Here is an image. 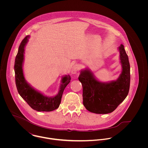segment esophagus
<instances>
[{"label":"esophagus","mask_w":148,"mask_h":148,"mask_svg":"<svg viewBox=\"0 0 148 148\" xmlns=\"http://www.w3.org/2000/svg\"><path fill=\"white\" fill-rule=\"evenodd\" d=\"M79 66L78 65L75 64L72 67L71 73L72 74H76L79 72Z\"/></svg>","instance_id":"esophagus-1"}]
</instances>
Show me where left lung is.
Masks as SVG:
<instances>
[{
  "mask_svg": "<svg viewBox=\"0 0 148 148\" xmlns=\"http://www.w3.org/2000/svg\"><path fill=\"white\" fill-rule=\"evenodd\" d=\"M122 72L119 78L109 83L97 81L88 70L81 72L79 77L83 86V105L90 112L107 114L114 111L127 97L130 81V64L124 45L119 47Z\"/></svg>",
  "mask_w": 148,
  "mask_h": 148,
  "instance_id": "left-lung-1",
  "label": "left lung"
}]
</instances>
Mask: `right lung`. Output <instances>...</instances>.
Returning a JSON list of instances; mask_svg holds the SVG:
<instances>
[{
	"label": "right lung",
	"mask_w": 148,
	"mask_h": 148,
	"mask_svg": "<svg viewBox=\"0 0 148 148\" xmlns=\"http://www.w3.org/2000/svg\"><path fill=\"white\" fill-rule=\"evenodd\" d=\"M28 36H25L21 41L16 55L14 70L15 74V83L18 93L21 97L33 109L38 112H50L59 108L64 90L71 82L69 75H66L62 79V84L60 91L57 96L53 97H48L43 96L27 84L25 82L22 69V64L24 59V46L28 41Z\"/></svg>",
	"instance_id": "1"
}]
</instances>
